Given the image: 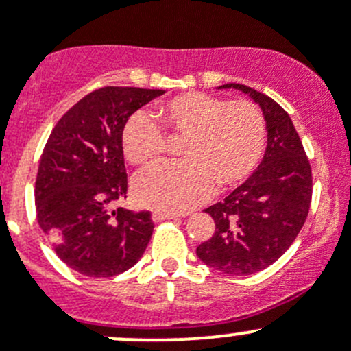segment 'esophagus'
<instances>
[{
	"mask_svg": "<svg viewBox=\"0 0 351 351\" xmlns=\"http://www.w3.org/2000/svg\"><path fill=\"white\" fill-rule=\"evenodd\" d=\"M175 218H178V215H175V213H162V211H154L152 213V220L154 221L175 220Z\"/></svg>",
	"mask_w": 351,
	"mask_h": 351,
	"instance_id": "obj_1",
	"label": "esophagus"
}]
</instances>
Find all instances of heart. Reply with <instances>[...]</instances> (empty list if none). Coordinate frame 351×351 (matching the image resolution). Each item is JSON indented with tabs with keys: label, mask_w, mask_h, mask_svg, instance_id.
<instances>
[{
	"label": "heart",
	"mask_w": 351,
	"mask_h": 351,
	"mask_svg": "<svg viewBox=\"0 0 351 351\" xmlns=\"http://www.w3.org/2000/svg\"><path fill=\"white\" fill-rule=\"evenodd\" d=\"M168 135L182 138L183 162H157L138 173L135 199L145 208L183 213L211 195L250 178L267 147V119L251 100H230L186 91L156 107ZM123 152L133 165H147L168 149L165 133L147 114L136 112L123 128Z\"/></svg>",
	"instance_id": "b5f03b06"
}]
</instances>
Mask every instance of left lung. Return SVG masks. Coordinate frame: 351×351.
<instances>
[{"label": "left lung", "instance_id": "1", "mask_svg": "<svg viewBox=\"0 0 351 351\" xmlns=\"http://www.w3.org/2000/svg\"><path fill=\"white\" fill-rule=\"evenodd\" d=\"M250 95L267 119L268 145L260 168L221 202L204 211L216 230L197 247L208 267L251 275L279 260L300 234L312 202V166L289 114L267 95L228 83Z\"/></svg>", "mask_w": 351, "mask_h": 351}]
</instances>
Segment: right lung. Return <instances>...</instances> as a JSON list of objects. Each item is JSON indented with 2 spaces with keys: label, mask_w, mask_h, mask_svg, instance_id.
<instances>
[{
  "label": "right lung",
  "mask_w": 351,
  "mask_h": 351,
  "mask_svg": "<svg viewBox=\"0 0 351 351\" xmlns=\"http://www.w3.org/2000/svg\"><path fill=\"white\" fill-rule=\"evenodd\" d=\"M162 90L106 86L58 119L36 176V218L57 256L86 277H114L142 258L154 232L150 211L110 204L126 197L123 128Z\"/></svg>",
  "instance_id": "obj_1"
}]
</instances>
